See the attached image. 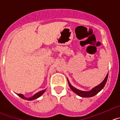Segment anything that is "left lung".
<instances>
[{
	"instance_id": "obj_1",
	"label": "left lung",
	"mask_w": 120,
	"mask_h": 120,
	"mask_svg": "<svg viewBox=\"0 0 120 120\" xmlns=\"http://www.w3.org/2000/svg\"><path fill=\"white\" fill-rule=\"evenodd\" d=\"M108 75H109V74H107L106 77H105V78L104 79V80L102 81L101 83L98 86L95 87L94 88H93L91 90H90V91H81V90H79L75 88V87H73V86L70 84V83L69 81H68V79H67V81H68V85H69L71 89L75 94H77L78 96H80V97H93V96L97 94L98 92H100V91L104 88V86H105V84H106L107 80Z\"/></svg>"
}]
</instances>
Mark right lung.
<instances>
[{"instance_id":"add662e5","label":"right lung","mask_w":120,"mask_h":120,"mask_svg":"<svg viewBox=\"0 0 120 120\" xmlns=\"http://www.w3.org/2000/svg\"><path fill=\"white\" fill-rule=\"evenodd\" d=\"M45 90H42V91H39V92H38V93L35 94L34 96H32V97H30V98H26V97H24V96H23V94H17V96H19L20 97H21L22 98H23V99L26 100H33L36 99V98H38V97H40V96H41V95L43 94V93L45 92Z\"/></svg>"}]
</instances>
